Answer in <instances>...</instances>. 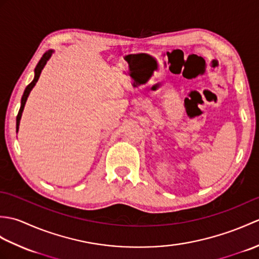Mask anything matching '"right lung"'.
I'll return each instance as SVG.
<instances>
[{
  "label": "right lung",
  "mask_w": 259,
  "mask_h": 259,
  "mask_svg": "<svg viewBox=\"0 0 259 259\" xmlns=\"http://www.w3.org/2000/svg\"><path fill=\"white\" fill-rule=\"evenodd\" d=\"M51 54H52V50H49V51H47L45 54H43L42 58H41V60H40V61H38V63L36 64V67H35V70H34V72H35L34 79H33V81L31 82V83L25 88L23 96H22V99H21V107H20V110H19V113H18V115H16V131L19 130L20 119H21L22 112H23V109H24V106H25L26 99H27V97H29L31 90L33 89V87H34V85H35V83L37 82V80H38V76H40V74H41V71H42V69H43V68H45V65H46V63H47L48 60L50 59Z\"/></svg>",
  "instance_id": "right-lung-1"
}]
</instances>
